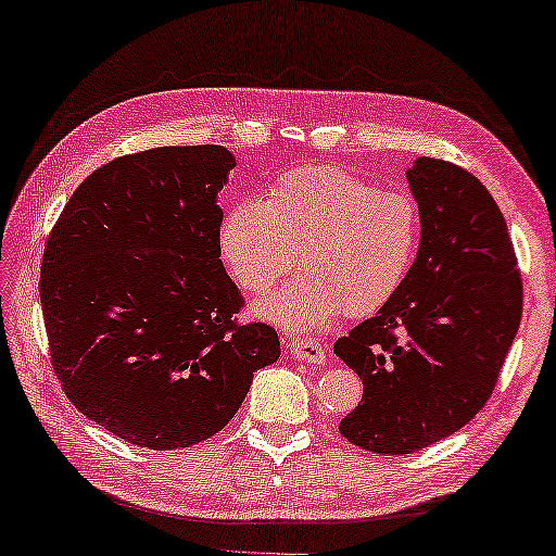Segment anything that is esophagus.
I'll return each mask as SVG.
<instances>
[{
	"mask_svg": "<svg viewBox=\"0 0 556 556\" xmlns=\"http://www.w3.org/2000/svg\"><path fill=\"white\" fill-rule=\"evenodd\" d=\"M286 351L292 358L306 363H323L325 356H328V349L316 342L314 337H294V340L286 344Z\"/></svg>",
	"mask_w": 556,
	"mask_h": 556,
	"instance_id": "esophagus-1",
	"label": "esophagus"
}]
</instances>
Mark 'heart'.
Masks as SVG:
<instances>
[{"mask_svg":"<svg viewBox=\"0 0 556 556\" xmlns=\"http://www.w3.org/2000/svg\"><path fill=\"white\" fill-rule=\"evenodd\" d=\"M419 240L417 202L332 165L290 169L266 200L228 210L219 250L233 280L262 294L300 262L302 274L256 306L290 332H316L342 314L368 316L410 274Z\"/></svg>","mask_w":556,"mask_h":556,"instance_id":"heart-1","label":"heart"}]
</instances>
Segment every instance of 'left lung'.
Returning a JSON list of instances; mask_svg holds the SVG:
<instances>
[{
  "label": "left lung",
  "mask_w": 556,
  "mask_h": 556,
  "mask_svg": "<svg viewBox=\"0 0 556 556\" xmlns=\"http://www.w3.org/2000/svg\"><path fill=\"white\" fill-rule=\"evenodd\" d=\"M405 176L422 224L410 274L334 342L363 380L340 434L382 455L427 448L483 408L523 302L505 216L477 176L434 157H417Z\"/></svg>",
  "instance_id": "left-lung-1"
}]
</instances>
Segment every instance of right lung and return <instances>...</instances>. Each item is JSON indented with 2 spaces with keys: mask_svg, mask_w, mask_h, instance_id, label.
<instances>
[{
  "mask_svg": "<svg viewBox=\"0 0 556 556\" xmlns=\"http://www.w3.org/2000/svg\"><path fill=\"white\" fill-rule=\"evenodd\" d=\"M224 146H162L117 157L79 184L51 228L39 300L51 365L91 422L151 451L222 431L278 332L240 325L222 264L216 195Z\"/></svg>",
  "mask_w": 556,
  "mask_h": 556,
  "instance_id": "right-lung-1",
  "label": "right lung"
}]
</instances>
